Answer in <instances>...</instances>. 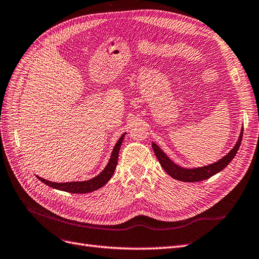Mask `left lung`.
I'll return each mask as SVG.
<instances>
[{"instance_id": "8db88e82", "label": "left lung", "mask_w": 259, "mask_h": 259, "mask_svg": "<svg viewBox=\"0 0 259 259\" xmlns=\"http://www.w3.org/2000/svg\"><path fill=\"white\" fill-rule=\"evenodd\" d=\"M242 136H243V128H241L240 136L237 144L234 145V147L228 153H227L225 156H223V158L221 160H218L217 162L208 164V165H205V166H200V167L188 168V167L178 165V164H176L173 160H170L165 154V152H164L155 143H152V149L154 151V154L156 155V158H158L161 164V166L170 177L180 180V182L195 183V182H202V180H205L211 176H214L215 174L219 173V171L223 170L227 165H228L239 150L241 142H242Z\"/></svg>"}]
</instances>
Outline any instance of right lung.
Returning a JSON list of instances; mask_svg holds the SVG:
<instances>
[{"mask_svg": "<svg viewBox=\"0 0 259 259\" xmlns=\"http://www.w3.org/2000/svg\"><path fill=\"white\" fill-rule=\"evenodd\" d=\"M126 133L119 138L117 143L115 144L110 160H109L108 164L106 165V167L103 169V171H100V174H98L97 176H95L92 179L89 180H84V182H70V183H54V182H50V180H46L42 177H38V180H41L42 183H44L45 185H48L49 187L54 188V189L57 190H61V191H66V192H70V193H89V192H93L99 188H101L103 186H105L110 178L112 177L116 164H117V158H119V151L122 146V142L124 139V136Z\"/></svg>", "mask_w": 259, "mask_h": 259, "instance_id": "obj_1", "label": "right lung"}]
</instances>
